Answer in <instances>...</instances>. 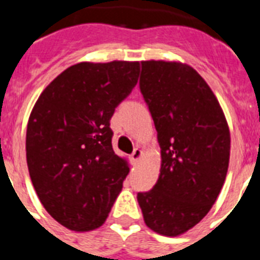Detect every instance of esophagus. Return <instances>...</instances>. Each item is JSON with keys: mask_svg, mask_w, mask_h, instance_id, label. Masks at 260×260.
<instances>
[{"mask_svg": "<svg viewBox=\"0 0 260 260\" xmlns=\"http://www.w3.org/2000/svg\"><path fill=\"white\" fill-rule=\"evenodd\" d=\"M142 156H143V151L140 150V148H135L132 155H131V160H132V163H138Z\"/></svg>", "mask_w": 260, "mask_h": 260, "instance_id": "obj_1", "label": "esophagus"}]
</instances>
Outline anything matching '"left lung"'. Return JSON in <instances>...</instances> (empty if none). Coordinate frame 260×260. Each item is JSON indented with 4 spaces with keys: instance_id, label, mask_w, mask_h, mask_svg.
<instances>
[{
    "instance_id": "left-lung-1",
    "label": "left lung",
    "mask_w": 260,
    "mask_h": 260,
    "mask_svg": "<svg viewBox=\"0 0 260 260\" xmlns=\"http://www.w3.org/2000/svg\"><path fill=\"white\" fill-rule=\"evenodd\" d=\"M140 91L160 146V174L138 194L146 225L178 236L205 217L217 200L230 165L231 135L217 98L189 64L142 62Z\"/></svg>"
}]
</instances>
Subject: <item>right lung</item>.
I'll list each match as a JSON object with an SVG mask.
<instances>
[{
	"label": "right lung",
	"mask_w": 260,
	"mask_h": 260,
	"mask_svg": "<svg viewBox=\"0 0 260 260\" xmlns=\"http://www.w3.org/2000/svg\"><path fill=\"white\" fill-rule=\"evenodd\" d=\"M140 63L81 62L43 90L26 126V165L39 200L77 232L105 222L129 173L114 154L110 118L136 86Z\"/></svg>",
	"instance_id": "right-lung-1"
}]
</instances>
